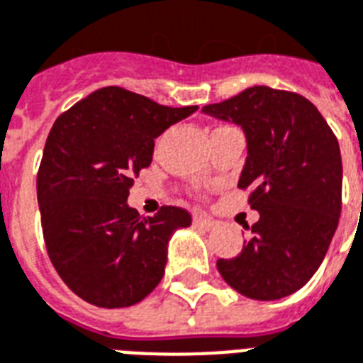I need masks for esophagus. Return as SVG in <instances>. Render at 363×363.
Here are the masks:
<instances>
[{"mask_svg": "<svg viewBox=\"0 0 363 363\" xmlns=\"http://www.w3.org/2000/svg\"><path fill=\"white\" fill-rule=\"evenodd\" d=\"M193 223H195L196 227L204 229V231H210V229H213V227H216V221L210 220V218H208V216H204V213H195V216H193Z\"/></svg>", "mask_w": 363, "mask_h": 363, "instance_id": "34e87169", "label": "esophagus"}]
</instances>
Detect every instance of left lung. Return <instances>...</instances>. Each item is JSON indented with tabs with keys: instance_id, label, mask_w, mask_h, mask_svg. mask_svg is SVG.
Wrapping results in <instances>:
<instances>
[{
	"instance_id": "8db88e82",
	"label": "left lung",
	"mask_w": 363,
	"mask_h": 363,
	"mask_svg": "<svg viewBox=\"0 0 363 363\" xmlns=\"http://www.w3.org/2000/svg\"><path fill=\"white\" fill-rule=\"evenodd\" d=\"M202 111L242 126L248 157L238 187L259 212L252 238L218 271L238 294L274 301L311 280L324 261L341 216L339 142L307 98L250 86Z\"/></svg>"
}]
</instances>
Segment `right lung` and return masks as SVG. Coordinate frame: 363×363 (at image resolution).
Listing matches in <instances>:
<instances>
[{"mask_svg":"<svg viewBox=\"0 0 363 363\" xmlns=\"http://www.w3.org/2000/svg\"><path fill=\"white\" fill-rule=\"evenodd\" d=\"M196 106L170 108L123 86H104L58 115L38 170L47 254L67 288L94 307L136 305L161 282L172 233L187 210L143 218L126 204L155 138Z\"/></svg>","mask_w":363,"mask_h":363,"instance_id":"add662e5","label":"right lung"}]
</instances>
